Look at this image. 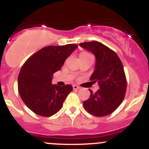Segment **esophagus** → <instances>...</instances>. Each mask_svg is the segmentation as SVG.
<instances>
[{
    "label": "esophagus",
    "instance_id": "34e87169",
    "mask_svg": "<svg viewBox=\"0 0 149 149\" xmlns=\"http://www.w3.org/2000/svg\"><path fill=\"white\" fill-rule=\"evenodd\" d=\"M80 89H81V87H79L77 85H73V89H74V90H78Z\"/></svg>",
    "mask_w": 149,
    "mask_h": 149
}]
</instances>
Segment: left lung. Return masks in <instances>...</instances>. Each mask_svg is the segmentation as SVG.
Returning <instances> with one entry per match:
<instances>
[{
    "label": "left lung",
    "mask_w": 149,
    "mask_h": 149,
    "mask_svg": "<svg viewBox=\"0 0 149 149\" xmlns=\"http://www.w3.org/2000/svg\"><path fill=\"white\" fill-rule=\"evenodd\" d=\"M79 45L95 56L90 80L98 83L100 88L96 93L89 90V99L84 101V108L95 116L109 115L118 108L125 95L127 81L122 61L113 50L96 41Z\"/></svg>",
    "instance_id": "1"
}]
</instances>
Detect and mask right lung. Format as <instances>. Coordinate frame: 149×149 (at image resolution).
Masks as SVG:
<instances>
[{"instance_id":"1","label":"right lung","mask_w":149,"mask_h":149,"mask_svg":"<svg viewBox=\"0 0 149 149\" xmlns=\"http://www.w3.org/2000/svg\"><path fill=\"white\" fill-rule=\"evenodd\" d=\"M77 48L74 44L47 46L24 63L18 77V93L24 103L36 114L51 116L62 108L73 88L69 84L54 85L52 77Z\"/></svg>"}]
</instances>
